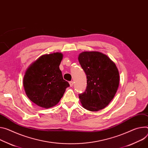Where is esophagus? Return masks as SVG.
<instances>
[{"label": "esophagus", "instance_id": "34e87169", "mask_svg": "<svg viewBox=\"0 0 148 148\" xmlns=\"http://www.w3.org/2000/svg\"><path fill=\"white\" fill-rule=\"evenodd\" d=\"M69 84H70V87H73V84H74V83H73V81H71V82H69Z\"/></svg>", "mask_w": 148, "mask_h": 148}]
</instances>
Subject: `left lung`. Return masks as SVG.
<instances>
[{
    "instance_id": "1",
    "label": "left lung",
    "mask_w": 148,
    "mask_h": 148,
    "mask_svg": "<svg viewBox=\"0 0 148 148\" xmlns=\"http://www.w3.org/2000/svg\"><path fill=\"white\" fill-rule=\"evenodd\" d=\"M78 59L87 79L86 91L78 95L83 107L92 112L105 108L119 87V73L116 64L97 51L83 52Z\"/></svg>"
}]
</instances>
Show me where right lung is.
I'll return each mask as SVG.
<instances>
[{
  "instance_id": "right-lung-1",
  "label": "right lung",
  "mask_w": 148,
  "mask_h": 148,
  "mask_svg": "<svg viewBox=\"0 0 148 148\" xmlns=\"http://www.w3.org/2000/svg\"><path fill=\"white\" fill-rule=\"evenodd\" d=\"M62 57L60 52L43 55L25 72L23 84L26 95L39 107L48 109L57 104L70 86L60 70Z\"/></svg>"
}]
</instances>
